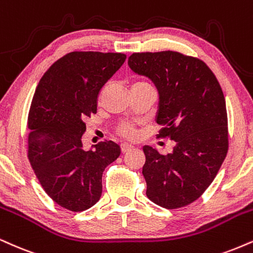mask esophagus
<instances>
[{"label":"esophagus","instance_id":"34e87169","mask_svg":"<svg viewBox=\"0 0 253 253\" xmlns=\"http://www.w3.org/2000/svg\"><path fill=\"white\" fill-rule=\"evenodd\" d=\"M121 147V152H123V153H126V152H128V151H130L133 148V146L132 145H128V144H123L120 146Z\"/></svg>","mask_w":253,"mask_h":253}]
</instances>
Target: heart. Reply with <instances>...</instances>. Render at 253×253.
Segmentation results:
<instances>
[{"mask_svg": "<svg viewBox=\"0 0 253 253\" xmlns=\"http://www.w3.org/2000/svg\"><path fill=\"white\" fill-rule=\"evenodd\" d=\"M138 86H150V84L145 81L134 82L133 87H138ZM117 132H118V134H120L121 136H124V138H127V139H134L136 136L135 127L129 123H121L118 126Z\"/></svg>", "mask_w": 253, "mask_h": 253, "instance_id": "heart-1", "label": "heart"}]
</instances>
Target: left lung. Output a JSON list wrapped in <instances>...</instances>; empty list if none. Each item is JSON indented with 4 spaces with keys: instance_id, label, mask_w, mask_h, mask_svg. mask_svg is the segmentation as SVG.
<instances>
[{
    "instance_id": "1",
    "label": "left lung",
    "mask_w": 253,
    "mask_h": 253,
    "mask_svg": "<svg viewBox=\"0 0 253 253\" xmlns=\"http://www.w3.org/2000/svg\"><path fill=\"white\" fill-rule=\"evenodd\" d=\"M128 66L156 84L161 126L157 136L175 142L167 156L142 148L146 194L161 208L186 206L211 185L229 150L223 90L204 61L178 51L133 53Z\"/></svg>"
}]
</instances>
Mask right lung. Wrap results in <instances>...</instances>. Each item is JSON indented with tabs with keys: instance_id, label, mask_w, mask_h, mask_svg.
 <instances>
[{
	"instance_id": "obj_1",
	"label": "right lung",
	"mask_w": 253,
	"mask_h": 253,
	"mask_svg": "<svg viewBox=\"0 0 253 253\" xmlns=\"http://www.w3.org/2000/svg\"><path fill=\"white\" fill-rule=\"evenodd\" d=\"M121 53L72 51L40 80L28 114V159L45 193L61 208L81 212L99 202L102 173L120 156L103 141L84 151V120L96 113L97 95L123 66Z\"/></svg>"
}]
</instances>
